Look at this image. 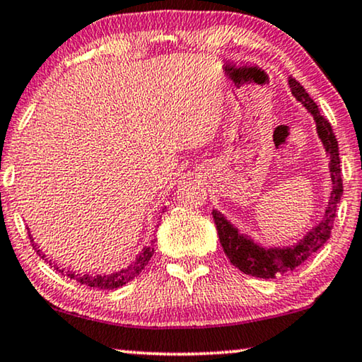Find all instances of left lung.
Masks as SVG:
<instances>
[{"mask_svg": "<svg viewBox=\"0 0 362 362\" xmlns=\"http://www.w3.org/2000/svg\"><path fill=\"white\" fill-rule=\"evenodd\" d=\"M291 93L296 100L303 103L316 122V132H318L320 140L323 141V146L329 156V173L331 182H333V191H331L328 207H326L323 221L318 226L313 227L303 239L296 245L291 247H275V249H265L255 244L249 237L240 234L237 227L230 224L219 211H212L214 222L217 227V234L222 249L226 255L229 257L230 264L237 267L240 272L247 275L257 276V279H275L286 274V272L295 270L296 267L303 264L311 254H315L320 247H323L326 240L329 239L331 229H333L336 207L343 196V180H341V168H339V148L336 140L333 128L329 122L321 115L318 105L313 102L301 83L295 81L293 77L288 78Z\"/></svg>", "mask_w": 362, "mask_h": 362, "instance_id": "1", "label": "left lung"}]
</instances>
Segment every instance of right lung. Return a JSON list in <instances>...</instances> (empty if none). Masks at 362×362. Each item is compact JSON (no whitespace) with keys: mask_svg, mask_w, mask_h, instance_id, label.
<instances>
[{"mask_svg":"<svg viewBox=\"0 0 362 362\" xmlns=\"http://www.w3.org/2000/svg\"><path fill=\"white\" fill-rule=\"evenodd\" d=\"M29 240H31L34 250L37 252L39 257L46 260V255H44L42 252L37 249L36 244H34V239L31 237V234H29ZM153 252H155L153 245L145 247L141 254L136 257V260L133 262L132 265H128L127 269H123L120 272H115V274H112V275H88V274H76V272H66V275L69 276V279L78 281V284L92 286V288H98V290L120 288V286L127 285L128 281L135 279L136 275H140V272L145 269V265L148 264V262H150V259L153 257ZM49 265L54 267V270H57V272H61V274H64V269H59L57 265H52V262H49Z\"/></svg>","mask_w":362,"mask_h":362,"instance_id":"obj_1","label":"right lung"}]
</instances>
